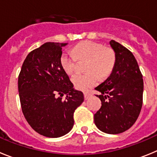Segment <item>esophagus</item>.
Masks as SVG:
<instances>
[{
	"label": "esophagus",
	"mask_w": 157,
	"mask_h": 157,
	"mask_svg": "<svg viewBox=\"0 0 157 157\" xmlns=\"http://www.w3.org/2000/svg\"><path fill=\"white\" fill-rule=\"evenodd\" d=\"M90 95H91V94L90 92H84V98H85V100L88 99Z\"/></svg>",
	"instance_id": "34e87169"
}]
</instances>
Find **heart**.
<instances>
[{"label": "heart", "instance_id": "heart-1", "mask_svg": "<svg viewBox=\"0 0 157 157\" xmlns=\"http://www.w3.org/2000/svg\"><path fill=\"white\" fill-rule=\"evenodd\" d=\"M73 53L63 52L59 61L62 68L67 74L75 72L77 59H87L86 74H76L72 77V82L75 88L87 90L98 83L100 76L107 78L112 73L116 64V52L110 47L94 41H84L78 43L73 48Z\"/></svg>", "mask_w": 157, "mask_h": 157}]
</instances>
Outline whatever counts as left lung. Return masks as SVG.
<instances>
[{
  "label": "left lung",
  "mask_w": 157,
  "mask_h": 157,
  "mask_svg": "<svg viewBox=\"0 0 157 157\" xmlns=\"http://www.w3.org/2000/svg\"><path fill=\"white\" fill-rule=\"evenodd\" d=\"M116 52L112 74L95 88L101 95V109L94 114V123L107 134H120L134 125L142 107L144 83L133 53L119 42L111 40Z\"/></svg>",
  "instance_id": "obj_1"
}]
</instances>
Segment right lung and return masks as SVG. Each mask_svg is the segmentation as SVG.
<instances>
[{"label":"right lung","mask_w":157,"mask_h":157,"mask_svg":"<svg viewBox=\"0 0 157 157\" xmlns=\"http://www.w3.org/2000/svg\"><path fill=\"white\" fill-rule=\"evenodd\" d=\"M67 44L46 42L31 51L18 78L25 119L36 132L48 138H59L71 130L75 111L84 101L82 92L73 88L60 64L62 47Z\"/></svg>","instance_id":"add662e5"}]
</instances>
